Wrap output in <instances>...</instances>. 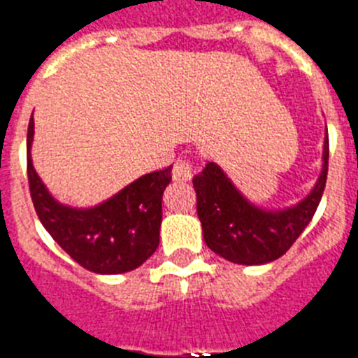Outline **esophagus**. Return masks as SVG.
<instances>
[{
    "label": "esophagus",
    "instance_id": "1",
    "mask_svg": "<svg viewBox=\"0 0 358 358\" xmlns=\"http://www.w3.org/2000/svg\"><path fill=\"white\" fill-rule=\"evenodd\" d=\"M195 176V166L189 161L179 159L176 164H173L172 177L176 181H192Z\"/></svg>",
    "mask_w": 358,
    "mask_h": 358
}]
</instances>
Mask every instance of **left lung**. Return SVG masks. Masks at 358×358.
Here are the masks:
<instances>
[{"mask_svg":"<svg viewBox=\"0 0 358 358\" xmlns=\"http://www.w3.org/2000/svg\"><path fill=\"white\" fill-rule=\"evenodd\" d=\"M328 131L322 145V169L317 182L297 204L283 210L256 206L233 185L215 161L194 177L197 215L208 248L240 265L278 260L310 224L321 202L328 173Z\"/></svg>","mask_w":358,"mask_h":358,"instance_id":"left-lung-1","label":"left lung"}]
</instances>
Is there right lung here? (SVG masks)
Segmentation results:
<instances>
[{"label": "right lung", "instance_id": "add662e5", "mask_svg": "<svg viewBox=\"0 0 358 358\" xmlns=\"http://www.w3.org/2000/svg\"><path fill=\"white\" fill-rule=\"evenodd\" d=\"M34 116L28 123V185L41 224L73 260L96 274H123L140 267L159 245L164 188L172 166L150 172L91 208L57 201L31 163Z\"/></svg>", "mask_w": 358, "mask_h": 358}]
</instances>
